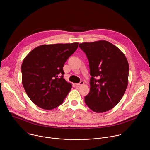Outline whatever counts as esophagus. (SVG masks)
<instances>
[{
    "mask_svg": "<svg viewBox=\"0 0 150 150\" xmlns=\"http://www.w3.org/2000/svg\"><path fill=\"white\" fill-rule=\"evenodd\" d=\"M83 84H84V82L82 81H81L79 83H76V86H79V85H83Z\"/></svg>",
    "mask_w": 150,
    "mask_h": 150,
    "instance_id": "34e87169",
    "label": "esophagus"
}]
</instances>
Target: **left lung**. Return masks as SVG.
<instances>
[{
  "label": "left lung",
  "mask_w": 150,
  "mask_h": 150,
  "mask_svg": "<svg viewBox=\"0 0 150 150\" xmlns=\"http://www.w3.org/2000/svg\"><path fill=\"white\" fill-rule=\"evenodd\" d=\"M89 61L90 91L85 103L96 113L113 109L120 101L128 84L129 64L123 52L105 40L79 45Z\"/></svg>",
  "instance_id": "left-lung-1"
}]
</instances>
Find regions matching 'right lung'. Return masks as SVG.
<instances>
[{
  "instance_id": "right-lung-1",
  "label": "right lung",
  "mask_w": 150,
  "mask_h": 150,
  "mask_svg": "<svg viewBox=\"0 0 150 150\" xmlns=\"http://www.w3.org/2000/svg\"><path fill=\"white\" fill-rule=\"evenodd\" d=\"M78 42L42 45L31 50L22 65V82L30 100L39 108L52 110L61 104L72 85L63 78V67Z\"/></svg>"
}]
</instances>
